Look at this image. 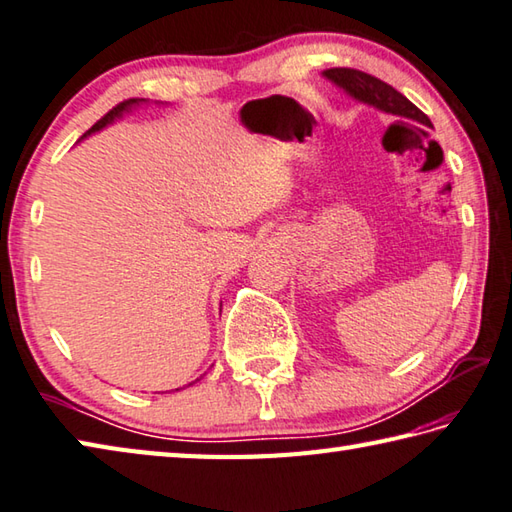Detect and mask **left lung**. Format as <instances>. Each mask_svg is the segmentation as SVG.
Wrapping results in <instances>:
<instances>
[{
    "mask_svg": "<svg viewBox=\"0 0 512 512\" xmlns=\"http://www.w3.org/2000/svg\"><path fill=\"white\" fill-rule=\"evenodd\" d=\"M324 77H328L330 82L337 84L339 88H344L350 97L359 99V102L375 106L377 110H384L388 115L410 119V122L433 128L430 119L422 113V110L399 93V90L382 82V79L362 73V70H355V68H328L324 70Z\"/></svg>",
    "mask_w": 512,
    "mask_h": 512,
    "instance_id": "1",
    "label": "left lung"
}]
</instances>
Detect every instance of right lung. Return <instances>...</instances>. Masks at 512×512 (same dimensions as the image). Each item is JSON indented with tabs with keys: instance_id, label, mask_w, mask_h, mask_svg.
<instances>
[{
	"instance_id": "1",
	"label": "right lung",
	"mask_w": 512,
	"mask_h": 512,
	"mask_svg": "<svg viewBox=\"0 0 512 512\" xmlns=\"http://www.w3.org/2000/svg\"><path fill=\"white\" fill-rule=\"evenodd\" d=\"M142 102H146V99H126V102L117 104L113 110H108V113H106L102 119H99V122H97L93 128H88L86 133L82 135V139H84V137H88V135L97 133V130H102V128H104V126H108V124H113L117 117H122L124 113H128L130 108H133V106H139V104H142ZM177 390H179V388H177Z\"/></svg>"
}]
</instances>
